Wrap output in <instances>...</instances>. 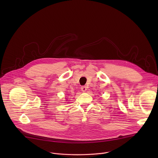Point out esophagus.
<instances>
[{"mask_svg": "<svg viewBox=\"0 0 158 158\" xmlns=\"http://www.w3.org/2000/svg\"><path fill=\"white\" fill-rule=\"evenodd\" d=\"M81 91H82V92H85V91H86L87 87H86L85 86H82V87H81Z\"/></svg>", "mask_w": 158, "mask_h": 158, "instance_id": "34e87169", "label": "esophagus"}]
</instances>
